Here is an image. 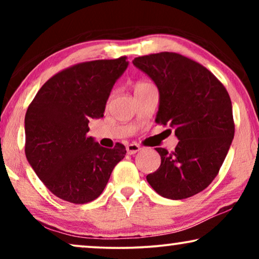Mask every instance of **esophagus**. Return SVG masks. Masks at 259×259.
Masks as SVG:
<instances>
[{
  "label": "esophagus",
  "instance_id": "34e87169",
  "mask_svg": "<svg viewBox=\"0 0 259 259\" xmlns=\"http://www.w3.org/2000/svg\"><path fill=\"white\" fill-rule=\"evenodd\" d=\"M140 150H141L140 146L137 144H128L126 146V151L128 154H136L137 152H139Z\"/></svg>",
  "mask_w": 259,
  "mask_h": 259
}]
</instances>
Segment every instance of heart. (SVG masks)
I'll list each match as a JSON object with an SVG mask.
<instances>
[{"label":"heart","mask_w":259,"mask_h":259,"mask_svg":"<svg viewBox=\"0 0 259 259\" xmlns=\"http://www.w3.org/2000/svg\"><path fill=\"white\" fill-rule=\"evenodd\" d=\"M150 86H152L151 83L145 82V81H138V82H136V84H134V93H136V92L143 91V90H145V88H147Z\"/></svg>","instance_id":"obj_1"}]
</instances>
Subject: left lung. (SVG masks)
Masks as SVG:
<instances>
[{
  "label": "left lung",
  "mask_w": 259,
  "mask_h": 259,
  "mask_svg": "<svg viewBox=\"0 0 259 259\" xmlns=\"http://www.w3.org/2000/svg\"><path fill=\"white\" fill-rule=\"evenodd\" d=\"M133 65L159 90L155 121L175 128L179 139L175 151L155 148L161 164L147 182L168 199L192 197L218 175L235 136L228 91L207 68L177 53L139 56Z\"/></svg>",
  "instance_id": "obj_1"
}]
</instances>
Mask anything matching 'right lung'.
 Masks as SVG:
<instances>
[{
    "mask_svg": "<svg viewBox=\"0 0 259 259\" xmlns=\"http://www.w3.org/2000/svg\"><path fill=\"white\" fill-rule=\"evenodd\" d=\"M128 66L126 56L70 66L52 76L24 118L27 160L60 199L86 204L107 185L126 148H105L88 137L91 119L104 116L113 84Z\"/></svg>",
    "mask_w": 259,
    "mask_h": 259,
    "instance_id": "add662e5",
    "label": "right lung"
}]
</instances>
